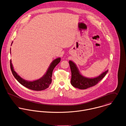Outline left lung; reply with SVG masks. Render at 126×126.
Instances as JSON below:
<instances>
[{
	"instance_id": "obj_1",
	"label": "left lung",
	"mask_w": 126,
	"mask_h": 126,
	"mask_svg": "<svg viewBox=\"0 0 126 126\" xmlns=\"http://www.w3.org/2000/svg\"><path fill=\"white\" fill-rule=\"evenodd\" d=\"M71 70L72 78L71 83L75 88L80 89H86L96 85L106 75L109 70L103 73L99 77L93 79L86 78L81 76L75 64L72 61H69Z\"/></svg>"
}]
</instances>
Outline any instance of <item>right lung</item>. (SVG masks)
<instances>
[{
    "label": "right lung",
    "instance_id": "obj_1",
    "mask_svg": "<svg viewBox=\"0 0 126 126\" xmlns=\"http://www.w3.org/2000/svg\"><path fill=\"white\" fill-rule=\"evenodd\" d=\"M60 58H56L50 64L49 68L48 69L46 74L45 76L38 80L33 81H26L21 78L14 70L11 61L10 60V68L12 73L15 78V79L19 82L21 85L24 87L35 91H42L47 88L51 83V77L52 75V72L55 66L60 62Z\"/></svg>",
    "mask_w": 126,
    "mask_h": 126
}]
</instances>
